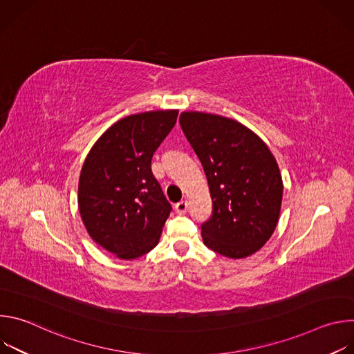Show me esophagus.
<instances>
[{
  "instance_id": "34e87169",
  "label": "esophagus",
  "mask_w": 354,
  "mask_h": 354,
  "mask_svg": "<svg viewBox=\"0 0 354 354\" xmlns=\"http://www.w3.org/2000/svg\"><path fill=\"white\" fill-rule=\"evenodd\" d=\"M175 212L178 214H186L187 213V200H180L179 203L175 205Z\"/></svg>"
}]
</instances>
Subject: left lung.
I'll return each mask as SVG.
<instances>
[{
	"instance_id": "8db88e82",
	"label": "left lung",
	"mask_w": 354,
	"mask_h": 354,
	"mask_svg": "<svg viewBox=\"0 0 354 354\" xmlns=\"http://www.w3.org/2000/svg\"><path fill=\"white\" fill-rule=\"evenodd\" d=\"M180 127L203 165L213 213L201 236L217 254L242 259L272 236L283 179L265 141L242 123L213 113L182 112Z\"/></svg>"
}]
</instances>
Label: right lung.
Instances as JSON below:
<instances>
[{
  "label": "right lung",
  "mask_w": 354,
  "mask_h": 354,
  "mask_svg": "<svg viewBox=\"0 0 354 354\" xmlns=\"http://www.w3.org/2000/svg\"><path fill=\"white\" fill-rule=\"evenodd\" d=\"M178 111L130 115L89 149L78 182V210L89 236L120 259L153 249L171 205L151 172V160L176 123Z\"/></svg>",
  "instance_id": "right-lung-1"
}]
</instances>
